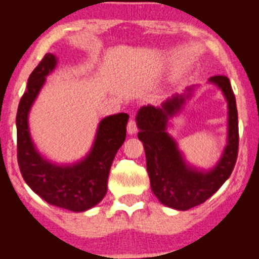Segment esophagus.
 Masks as SVG:
<instances>
[{
  "instance_id": "34e87169",
  "label": "esophagus",
  "mask_w": 259,
  "mask_h": 259,
  "mask_svg": "<svg viewBox=\"0 0 259 259\" xmlns=\"http://www.w3.org/2000/svg\"><path fill=\"white\" fill-rule=\"evenodd\" d=\"M136 132H138V125H136V121L134 119H130L129 123H127V133L130 135H134Z\"/></svg>"
}]
</instances>
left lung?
I'll use <instances>...</instances> for the list:
<instances>
[{
	"instance_id": "8db88e82",
	"label": "left lung",
	"mask_w": 259,
	"mask_h": 259,
	"mask_svg": "<svg viewBox=\"0 0 259 259\" xmlns=\"http://www.w3.org/2000/svg\"><path fill=\"white\" fill-rule=\"evenodd\" d=\"M209 82L218 86L228 101V144L222 158L213 169L198 170L185 163L177 142L167 130L168 120L180 111L191 96L194 86L186 95H174L162 107L144 106L136 115L140 141L144 144L151 189L164 206L187 210L207 201L233 173L239 152V121L235 95L230 80L214 75Z\"/></svg>"
}]
</instances>
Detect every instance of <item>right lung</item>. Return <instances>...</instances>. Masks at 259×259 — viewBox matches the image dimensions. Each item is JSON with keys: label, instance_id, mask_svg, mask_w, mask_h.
<instances>
[{"label": "right lung", "instance_id": "1", "mask_svg": "<svg viewBox=\"0 0 259 259\" xmlns=\"http://www.w3.org/2000/svg\"><path fill=\"white\" fill-rule=\"evenodd\" d=\"M57 65V58L46 53L28 79L26 91L17 112V148L20 173L29 187L52 206L72 212H84L106 196L109 169L126 136V113L101 120L90 153L69 165H58L45 159L34 146L28 115L46 76Z\"/></svg>", "mask_w": 259, "mask_h": 259}]
</instances>
